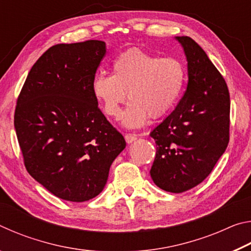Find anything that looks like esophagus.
I'll return each mask as SVG.
<instances>
[{
	"label": "esophagus",
	"instance_id": "34e87169",
	"mask_svg": "<svg viewBox=\"0 0 251 251\" xmlns=\"http://www.w3.org/2000/svg\"><path fill=\"white\" fill-rule=\"evenodd\" d=\"M136 139H137V136H136L135 134H126L125 135V141L127 144H130L135 142Z\"/></svg>",
	"mask_w": 251,
	"mask_h": 251
}]
</instances>
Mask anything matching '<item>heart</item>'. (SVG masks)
Listing matches in <instances>:
<instances>
[{
	"mask_svg": "<svg viewBox=\"0 0 251 251\" xmlns=\"http://www.w3.org/2000/svg\"><path fill=\"white\" fill-rule=\"evenodd\" d=\"M186 72L179 59L159 57L138 48L121 53L113 62V74L99 73L92 92L106 115L118 118L127 93L130 103L123 124L138 128L150 118H160L171 112L179 100Z\"/></svg>",
	"mask_w": 251,
	"mask_h": 251,
	"instance_id": "1",
	"label": "heart"
}]
</instances>
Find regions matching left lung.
<instances>
[{"label":"left lung","instance_id":"obj_1","mask_svg":"<svg viewBox=\"0 0 251 251\" xmlns=\"http://www.w3.org/2000/svg\"><path fill=\"white\" fill-rule=\"evenodd\" d=\"M175 39L186 55L188 83L175 110L151 133L157 146L151 176L165 192L179 194L201 184L226 151L230 99L205 50L188 36Z\"/></svg>","mask_w":251,"mask_h":251}]
</instances>
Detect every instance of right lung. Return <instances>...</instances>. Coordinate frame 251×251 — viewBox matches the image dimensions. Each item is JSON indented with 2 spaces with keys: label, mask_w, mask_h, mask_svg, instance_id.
Instances as JSON below:
<instances>
[{
  "label": "right lung",
  "mask_w": 251,
  "mask_h": 251,
  "mask_svg": "<svg viewBox=\"0 0 251 251\" xmlns=\"http://www.w3.org/2000/svg\"><path fill=\"white\" fill-rule=\"evenodd\" d=\"M105 54V42L97 40L52 46L32 66L18 99L14 127L25 167L64 201L96 197L126 147L92 92Z\"/></svg>",
  "instance_id": "1"
}]
</instances>
